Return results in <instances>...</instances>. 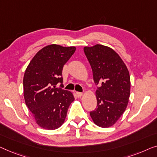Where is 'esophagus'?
<instances>
[{
	"label": "esophagus",
	"instance_id": "1",
	"mask_svg": "<svg viewBox=\"0 0 157 157\" xmlns=\"http://www.w3.org/2000/svg\"><path fill=\"white\" fill-rule=\"evenodd\" d=\"M77 95H78V97H81L82 95V92H76Z\"/></svg>",
	"mask_w": 157,
	"mask_h": 157
}]
</instances>
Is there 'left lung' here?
<instances>
[{
  "label": "left lung",
  "mask_w": 157,
  "mask_h": 157,
  "mask_svg": "<svg viewBox=\"0 0 157 157\" xmlns=\"http://www.w3.org/2000/svg\"><path fill=\"white\" fill-rule=\"evenodd\" d=\"M97 85V108L90 112L94 124L111 127L122 115L130 95V76L125 64L112 48L101 45L85 47Z\"/></svg>",
  "instance_id": "1"
}]
</instances>
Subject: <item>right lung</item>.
Here are the masks:
<instances>
[{"mask_svg":"<svg viewBox=\"0 0 157 157\" xmlns=\"http://www.w3.org/2000/svg\"><path fill=\"white\" fill-rule=\"evenodd\" d=\"M75 47L50 45L37 52L23 78L24 98L37 124L56 129L63 124L69 106L74 101L72 92L62 89L63 68L74 54ZM60 83L59 88L56 86Z\"/></svg>","mask_w":157,"mask_h":157,"instance_id":"obj_1","label":"right lung"}]
</instances>
